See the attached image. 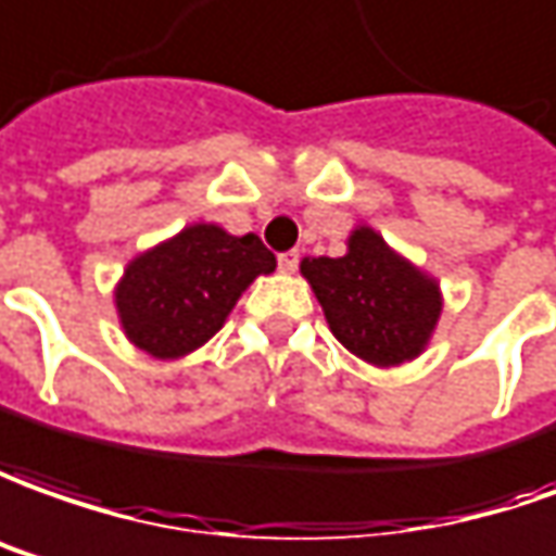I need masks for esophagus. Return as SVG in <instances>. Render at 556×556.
<instances>
[{"label": "esophagus", "mask_w": 556, "mask_h": 556, "mask_svg": "<svg viewBox=\"0 0 556 556\" xmlns=\"http://www.w3.org/2000/svg\"><path fill=\"white\" fill-rule=\"evenodd\" d=\"M300 266V251H287V254L278 256V269L287 271V275H293Z\"/></svg>", "instance_id": "34e87169"}]
</instances>
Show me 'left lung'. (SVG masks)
<instances>
[{
  "instance_id": "8db88e82",
  "label": "left lung",
  "mask_w": 556,
  "mask_h": 556,
  "mask_svg": "<svg viewBox=\"0 0 556 556\" xmlns=\"http://www.w3.org/2000/svg\"><path fill=\"white\" fill-rule=\"evenodd\" d=\"M300 271L332 336L363 363L390 369L427 351L445 305L442 287L369 224L351 229L342 256H305Z\"/></svg>"
}]
</instances>
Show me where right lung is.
<instances>
[{
    "label": "right lung",
    "mask_w": 556,
    "mask_h": 556,
    "mask_svg": "<svg viewBox=\"0 0 556 556\" xmlns=\"http://www.w3.org/2000/svg\"><path fill=\"white\" fill-rule=\"evenodd\" d=\"M275 254L217 224H190L136 254L114 287L117 320L129 342L154 359H181L227 324L256 275L275 271Z\"/></svg>",
    "instance_id": "add662e5"
}]
</instances>
